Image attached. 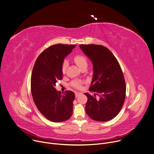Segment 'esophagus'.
<instances>
[{"mask_svg":"<svg viewBox=\"0 0 154 154\" xmlns=\"http://www.w3.org/2000/svg\"><path fill=\"white\" fill-rule=\"evenodd\" d=\"M81 94H82L81 92H75V97H79V95H80Z\"/></svg>","mask_w":154,"mask_h":154,"instance_id":"1","label":"esophagus"}]
</instances>
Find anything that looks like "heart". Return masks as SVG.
<instances>
[{
    "mask_svg": "<svg viewBox=\"0 0 154 154\" xmlns=\"http://www.w3.org/2000/svg\"><path fill=\"white\" fill-rule=\"evenodd\" d=\"M73 60L74 62L76 63V65L80 68H82L84 66H87V59L86 57L82 54H76L73 57ZM68 67V62L66 60H64L62 65V72L63 74H65L66 72V69ZM84 82L82 80H73L71 85L73 86L75 88L77 89H80L82 86V85L83 84Z\"/></svg>",
    "mask_w": 154,
    "mask_h": 154,
    "instance_id": "obj_1",
    "label": "heart"
}]
</instances>
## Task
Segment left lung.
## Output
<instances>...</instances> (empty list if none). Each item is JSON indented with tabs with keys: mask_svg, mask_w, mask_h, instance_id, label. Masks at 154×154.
I'll return each instance as SVG.
<instances>
[{
	"mask_svg": "<svg viewBox=\"0 0 154 154\" xmlns=\"http://www.w3.org/2000/svg\"><path fill=\"white\" fill-rule=\"evenodd\" d=\"M80 48L93 63V78L89 91L99 97L85 93V110L97 122H107L121 111L126 97V83L120 65L111 51L102 45H80Z\"/></svg>",
	"mask_w": 154,
	"mask_h": 154,
	"instance_id": "left-lung-1",
	"label": "left lung"
}]
</instances>
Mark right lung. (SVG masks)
Listing matches in <instances>:
<instances>
[{
	"label": "right lung",
	"mask_w": 154,
	"mask_h": 154,
	"mask_svg": "<svg viewBox=\"0 0 154 154\" xmlns=\"http://www.w3.org/2000/svg\"><path fill=\"white\" fill-rule=\"evenodd\" d=\"M76 45L56 44L45 49L34 65L31 91L34 103L40 112L53 122H62L72 114L75 94L66 91L62 94L55 86L62 77V65L64 58Z\"/></svg>",
	"instance_id": "obj_1"
}]
</instances>
